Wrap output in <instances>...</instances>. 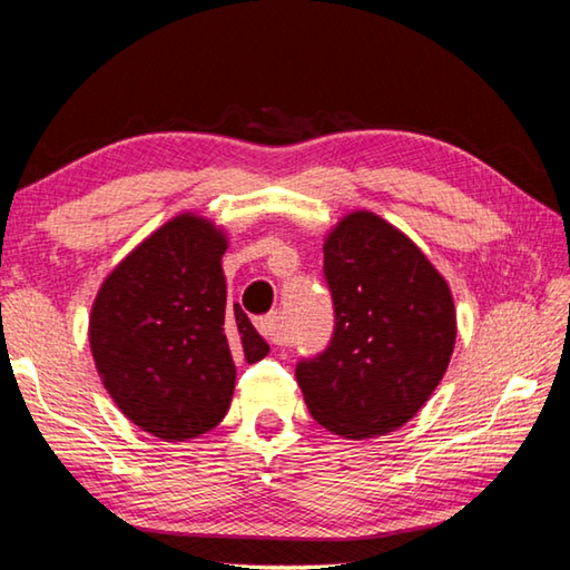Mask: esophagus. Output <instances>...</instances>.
Here are the masks:
<instances>
[{"label": "esophagus", "instance_id": "esophagus-1", "mask_svg": "<svg viewBox=\"0 0 570 570\" xmlns=\"http://www.w3.org/2000/svg\"><path fill=\"white\" fill-rule=\"evenodd\" d=\"M256 328H259L262 336L269 341L272 345H284V336H282V316L276 314H269V316H262L259 321H256Z\"/></svg>", "mask_w": 570, "mask_h": 570}]
</instances>
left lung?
I'll list each match as a JSON object with an SVG mask.
<instances>
[{
  "instance_id": "8db88e82",
  "label": "left lung",
  "mask_w": 570,
  "mask_h": 570,
  "mask_svg": "<svg viewBox=\"0 0 570 570\" xmlns=\"http://www.w3.org/2000/svg\"><path fill=\"white\" fill-rule=\"evenodd\" d=\"M323 276L333 336L326 351L296 363L311 417L351 440L393 432L428 403L450 365V286L373 212H353L328 234Z\"/></svg>"
}]
</instances>
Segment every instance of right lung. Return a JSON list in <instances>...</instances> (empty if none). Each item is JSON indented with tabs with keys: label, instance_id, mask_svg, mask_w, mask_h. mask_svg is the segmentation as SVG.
Returning <instances> with one entry per match:
<instances>
[{
	"label": "right lung",
	"instance_id": "obj_1",
	"mask_svg": "<svg viewBox=\"0 0 570 570\" xmlns=\"http://www.w3.org/2000/svg\"><path fill=\"white\" fill-rule=\"evenodd\" d=\"M212 222L180 215L132 249L91 308L94 361L132 425L167 442L217 428L234 393V355L262 361L269 345L239 304H227Z\"/></svg>",
	"mask_w": 570,
	"mask_h": 570
}]
</instances>
